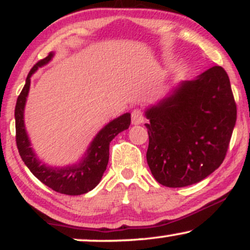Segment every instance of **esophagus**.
<instances>
[{
  "label": "esophagus",
  "mask_w": 250,
  "mask_h": 250,
  "mask_svg": "<svg viewBox=\"0 0 250 250\" xmlns=\"http://www.w3.org/2000/svg\"><path fill=\"white\" fill-rule=\"evenodd\" d=\"M145 122V115L141 109H134L131 111V123L133 125H141Z\"/></svg>",
  "instance_id": "esophagus-1"
}]
</instances>
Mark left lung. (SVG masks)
<instances>
[{
  "mask_svg": "<svg viewBox=\"0 0 250 250\" xmlns=\"http://www.w3.org/2000/svg\"><path fill=\"white\" fill-rule=\"evenodd\" d=\"M147 162L155 180L187 187L209 176L225 160L235 122V103L226 70L214 65L146 110Z\"/></svg>",
  "mask_w": 250,
  "mask_h": 250,
  "instance_id": "8db88e82",
  "label": "left lung"
}]
</instances>
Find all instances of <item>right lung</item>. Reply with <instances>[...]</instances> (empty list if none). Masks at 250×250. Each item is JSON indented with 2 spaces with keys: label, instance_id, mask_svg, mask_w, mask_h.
Wrapping results in <instances>:
<instances>
[{
  "label": "right lung",
  "instance_id": "obj_1",
  "mask_svg": "<svg viewBox=\"0 0 250 250\" xmlns=\"http://www.w3.org/2000/svg\"><path fill=\"white\" fill-rule=\"evenodd\" d=\"M53 56L54 53H50L31 68L24 87L17 97L15 107L16 145L22 161L29 168L34 176L57 193L75 196L88 193L99 185L109 161V145L117 134L129 128L130 114H123L104 125L94 137L84 156L79 163L62 168L51 167L42 163L31 148L30 140L25 130L24 107L30 88V77L40 67L47 64Z\"/></svg>",
  "mask_w": 250,
  "mask_h": 250
}]
</instances>
